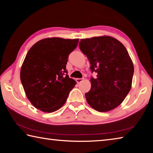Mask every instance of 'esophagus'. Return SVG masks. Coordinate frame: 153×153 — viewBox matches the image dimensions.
Returning a JSON list of instances; mask_svg holds the SVG:
<instances>
[{
  "instance_id": "esophagus-1",
  "label": "esophagus",
  "mask_w": 153,
  "mask_h": 153,
  "mask_svg": "<svg viewBox=\"0 0 153 153\" xmlns=\"http://www.w3.org/2000/svg\"><path fill=\"white\" fill-rule=\"evenodd\" d=\"M83 81H84V79H83V78H77L76 79V82H77V84H79V83H81Z\"/></svg>"
}]
</instances>
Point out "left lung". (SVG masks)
<instances>
[{
  "label": "left lung",
  "mask_w": 153,
  "mask_h": 153,
  "mask_svg": "<svg viewBox=\"0 0 153 153\" xmlns=\"http://www.w3.org/2000/svg\"><path fill=\"white\" fill-rule=\"evenodd\" d=\"M79 46L88 59L91 71L98 74L90 80L91 88L85 94L87 102L99 112L117 107L132 84L134 65L127 49L109 36L81 39Z\"/></svg>",
  "instance_id": "1"
}]
</instances>
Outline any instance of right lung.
I'll return each instance as SVG.
<instances>
[{
    "label": "right lung",
    "instance_id": "right-lung-1",
    "mask_svg": "<svg viewBox=\"0 0 153 153\" xmlns=\"http://www.w3.org/2000/svg\"><path fill=\"white\" fill-rule=\"evenodd\" d=\"M79 39L44 38L28 51L22 65L20 79L28 100L45 113L63 107L76 82L66 70L68 56Z\"/></svg>",
    "mask_w": 153,
    "mask_h": 153
}]
</instances>
